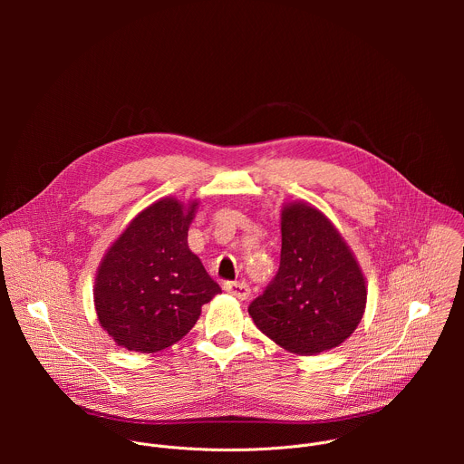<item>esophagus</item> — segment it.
Returning a JSON list of instances; mask_svg holds the SVG:
<instances>
[{
  "instance_id": "34e87169",
  "label": "esophagus",
  "mask_w": 464,
  "mask_h": 464,
  "mask_svg": "<svg viewBox=\"0 0 464 464\" xmlns=\"http://www.w3.org/2000/svg\"><path fill=\"white\" fill-rule=\"evenodd\" d=\"M224 290L229 295H233V297H237L240 301H246L249 297V294H251V290H249V286L246 283H226Z\"/></svg>"
}]
</instances>
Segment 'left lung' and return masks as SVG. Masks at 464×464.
I'll return each mask as SVG.
<instances>
[{
  "instance_id": "1",
  "label": "left lung",
  "mask_w": 464,
  "mask_h": 464,
  "mask_svg": "<svg viewBox=\"0 0 464 464\" xmlns=\"http://www.w3.org/2000/svg\"><path fill=\"white\" fill-rule=\"evenodd\" d=\"M281 266L247 308L253 323L285 351L314 356L342 345L360 324L367 285L342 233L317 208L285 204Z\"/></svg>"
}]
</instances>
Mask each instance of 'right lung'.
<instances>
[{
	"mask_svg": "<svg viewBox=\"0 0 464 464\" xmlns=\"http://www.w3.org/2000/svg\"><path fill=\"white\" fill-rule=\"evenodd\" d=\"M198 202L161 198L143 209L104 253L93 286L101 326L136 353L179 342L220 286L187 244Z\"/></svg>",
	"mask_w": 464,
	"mask_h": 464,
	"instance_id": "obj_1",
	"label": "right lung"
}]
</instances>
